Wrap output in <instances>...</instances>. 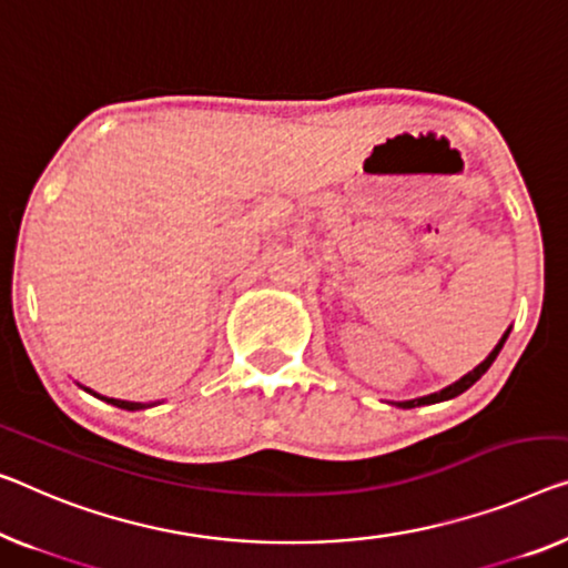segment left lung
Here are the masks:
<instances>
[{
	"mask_svg": "<svg viewBox=\"0 0 568 568\" xmlns=\"http://www.w3.org/2000/svg\"><path fill=\"white\" fill-rule=\"evenodd\" d=\"M507 334H510V328H507L505 332V336L500 338V344L495 346L493 352H489V357L481 362V365H477L474 367L469 375H464L462 379H456L454 385H448V387H444L442 393H434V395H426V397H416V400H405V403H397L400 405V408H418V405H430V403H442V400H452V397H456V395H462L464 390H469V387L477 383V379L485 375V372L489 369V365H493V362L497 359V354H500V349H503V344H505V338H507Z\"/></svg>",
	"mask_w": 568,
	"mask_h": 568,
	"instance_id": "obj_1",
	"label": "left lung"
}]
</instances>
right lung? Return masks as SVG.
Returning a JSON list of instances; mask_svg holds the SVG:
<instances>
[{
	"mask_svg": "<svg viewBox=\"0 0 568 568\" xmlns=\"http://www.w3.org/2000/svg\"><path fill=\"white\" fill-rule=\"evenodd\" d=\"M89 390V387H87ZM91 393V390H89ZM97 395V393H94ZM101 397V395H99ZM101 400H106V403H112V405H116V408H124V410H142V408H148V403H132V400H116V397H101Z\"/></svg>",
	"mask_w": 568,
	"mask_h": 568,
	"instance_id": "obj_1",
	"label": "right lung"
}]
</instances>
